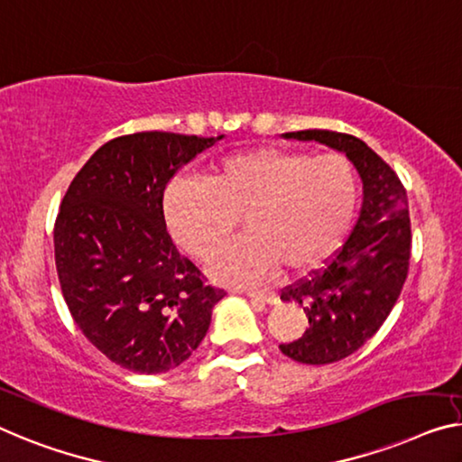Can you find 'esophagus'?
<instances>
[{"instance_id":"34e87169","label":"esophagus","mask_w":462,"mask_h":462,"mask_svg":"<svg viewBox=\"0 0 462 462\" xmlns=\"http://www.w3.org/2000/svg\"><path fill=\"white\" fill-rule=\"evenodd\" d=\"M246 297H249V299H257V300H261V302H267V305H278V302H280L278 294L265 292V291H249V292H246Z\"/></svg>"}]
</instances>
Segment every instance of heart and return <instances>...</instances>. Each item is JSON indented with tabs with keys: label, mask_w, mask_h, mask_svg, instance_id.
Listing matches in <instances>:
<instances>
[{
	"label": "heart",
	"mask_w": 462,
	"mask_h": 462,
	"mask_svg": "<svg viewBox=\"0 0 462 462\" xmlns=\"http://www.w3.org/2000/svg\"><path fill=\"white\" fill-rule=\"evenodd\" d=\"M359 205L355 165L338 153L259 147L232 153L208 178H176L163 195L165 228L195 259H209L243 217L249 236L211 261L222 284L246 286L280 267L318 272L346 238Z\"/></svg>",
	"instance_id": "heart-1"
}]
</instances>
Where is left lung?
Wrapping results in <instances>:
<instances>
[{
  "instance_id": "left-lung-1",
  "label": "left lung",
  "mask_w": 462,
  "mask_h": 462,
  "mask_svg": "<svg viewBox=\"0 0 462 462\" xmlns=\"http://www.w3.org/2000/svg\"><path fill=\"white\" fill-rule=\"evenodd\" d=\"M284 139L318 141L340 151L363 180V208L353 232L319 273L282 291L299 302L309 328L299 340L280 344L292 361L328 365L359 350L388 318L409 273V199L396 171L353 134L299 130Z\"/></svg>"
}]
</instances>
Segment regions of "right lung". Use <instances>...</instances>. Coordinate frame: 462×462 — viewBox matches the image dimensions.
Instances as JSON below:
<instances>
[{
    "mask_svg": "<svg viewBox=\"0 0 462 462\" xmlns=\"http://www.w3.org/2000/svg\"><path fill=\"white\" fill-rule=\"evenodd\" d=\"M219 136L134 133L95 151L53 228L55 267L74 321L109 361L165 374L195 353L224 291L203 284L163 219V190Z\"/></svg>",
    "mask_w": 462,
    "mask_h": 462,
    "instance_id": "add662e5",
    "label": "right lung"
}]
</instances>
